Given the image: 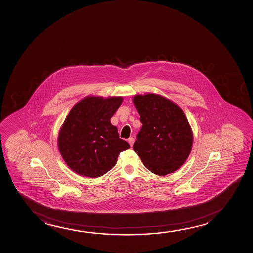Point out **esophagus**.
I'll return each mask as SVG.
<instances>
[{
    "mask_svg": "<svg viewBox=\"0 0 253 253\" xmlns=\"http://www.w3.org/2000/svg\"><path fill=\"white\" fill-rule=\"evenodd\" d=\"M128 143H129L130 147H132L133 144H134V142H135V138H134V137H129V138H128Z\"/></svg>",
    "mask_w": 253,
    "mask_h": 253,
    "instance_id": "34e87169",
    "label": "esophagus"
}]
</instances>
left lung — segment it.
Masks as SVG:
<instances>
[{
  "mask_svg": "<svg viewBox=\"0 0 253 253\" xmlns=\"http://www.w3.org/2000/svg\"><path fill=\"white\" fill-rule=\"evenodd\" d=\"M134 104L142 126L133 149L150 172L162 176L173 173L185 163L193 144L183 111L156 94L136 95Z\"/></svg>",
  "mask_w": 253,
  "mask_h": 253,
  "instance_id": "obj_1",
  "label": "left lung"
}]
</instances>
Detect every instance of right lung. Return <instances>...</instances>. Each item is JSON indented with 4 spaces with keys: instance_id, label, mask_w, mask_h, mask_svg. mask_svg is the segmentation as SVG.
<instances>
[{
    "instance_id": "obj_1",
    "label": "right lung",
    "mask_w": 253,
    "mask_h": 253,
    "mask_svg": "<svg viewBox=\"0 0 253 253\" xmlns=\"http://www.w3.org/2000/svg\"><path fill=\"white\" fill-rule=\"evenodd\" d=\"M122 103L121 97H85L67 115L58 144L63 159L75 173L102 176L116 165L120 152L130 148L111 124Z\"/></svg>"
}]
</instances>
